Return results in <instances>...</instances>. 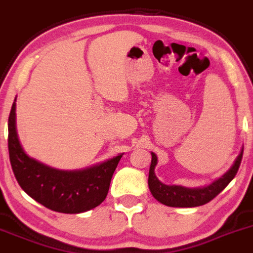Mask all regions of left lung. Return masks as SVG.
Returning a JSON list of instances; mask_svg holds the SVG:
<instances>
[{
  "label": "left lung",
  "mask_w": 253,
  "mask_h": 253,
  "mask_svg": "<svg viewBox=\"0 0 253 253\" xmlns=\"http://www.w3.org/2000/svg\"><path fill=\"white\" fill-rule=\"evenodd\" d=\"M244 148L241 150L240 155L235 160L231 169L226 172L223 176L217 178L212 183L205 187L188 188L183 186L176 185H165L156 177L155 167L157 165V156L151 152L152 160H151L150 173H148V187L153 197L161 204L169 207H197L206 205L211 200H213L221 191L225 190L226 186L233 180V177L237 173L240 169L241 161H242Z\"/></svg>",
  "instance_id": "8db88e82"
}]
</instances>
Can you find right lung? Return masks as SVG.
I'll use <instances>...</instances> for the list:
<instances>
[{
  "label": "right lung",
  "mask_w": 253,
  "mask_h": 253,
  "mask_svg": "<svg viewBox=\"0 0 253 253\" xmlns=\"http://www.w3.org/2000/svg\"><path fill=\"white\" fill-rule=\"evenodd\" d=\"M16 101V100H15ZM8 153L16 180L35 201L61 213H81L105 201L122 155L77 171H62L31 159L16 131V102L8 117Z\"/></svg>",
  "instance_id": "1"
}]
</instances>
